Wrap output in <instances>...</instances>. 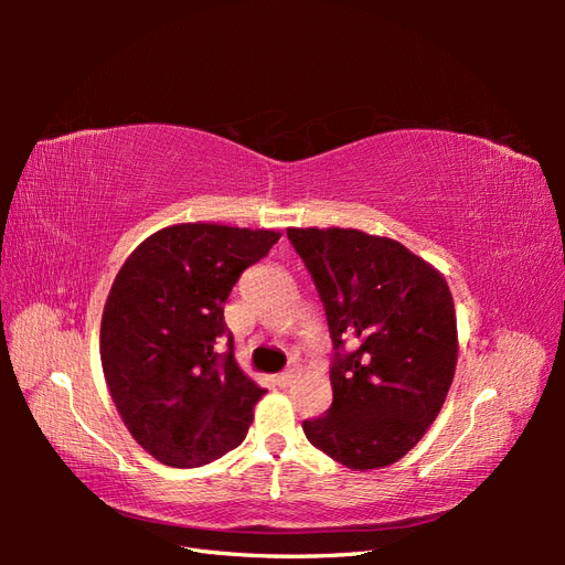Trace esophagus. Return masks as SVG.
<instances>
[{
    "mask_svg": "<svg viewBox=\"0 0 565 565\" xmlns=\"http://www.w3.org/2000/svg\"><path fill=\"white\" fill-rule=\"evenodd\" d=\"M297 377V370H287V372H280V374H276V384L278 386H289V384H292V380Z\"/></svg>",
    "mask_w": 565,
    "mask_h": 565,
    "instance_id": "34e87169",
    "label": "esophagus"
}]
</instances>
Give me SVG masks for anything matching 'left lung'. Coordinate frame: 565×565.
<instances>
[{
  "instance_id": "left-lung-1",
  "label": "left lung",
  "mask_w": 565,
  "mask_h": 565,
  "mask_svg": "<svg viewBox=\"0 0 565 565\" xmlns=\"http://www.w3.org/2000/svg\"><path fill=\"white\" fill-rule=\"evenodd\" d=\"M311 270L337 349L328 415L303 422L318 450L349 469L405 457L438 417L457 367L446 276L393 237L358 228H287ZM349 338L354 351L339 354Z\"/></svg>"
}]
</instances>
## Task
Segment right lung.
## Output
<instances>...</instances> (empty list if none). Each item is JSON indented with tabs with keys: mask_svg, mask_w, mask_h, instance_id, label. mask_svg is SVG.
I'll return each instance as SVG.
<instances>
[{
	"mask_svg": "<svg viewBox=\"0 0 565 565\" xmlns=\"http://www.w3.org/2000/svg\"><path fill=\"white\" fill-rule=\"evenodd\" d=\"M280 231L195 221L148 235L119 268L100 318V365L134 440L193 469L237 448L264 388L228 353L224 303Z\"/></svg>",
	"mask_w": 565,
	"mask_h": 565,
	"instance_id": "obj_1",
	"label": "right lung"
}]
</instances>
